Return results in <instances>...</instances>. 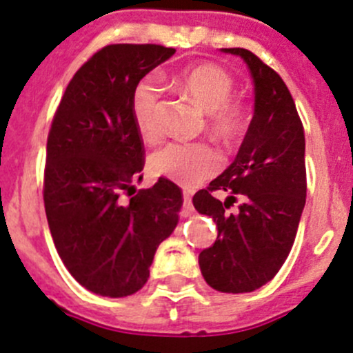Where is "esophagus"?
I'll return each mask as SVG.
<instances>
[{"mask_svg":"<svg viewBox=\"0 0 353 353\" xmlns=\"http://www.w3.org/2000/svg\"><path fill=\"white\" fill-rule=\"evenodd\" d=\"M183 211H185V214H190V212L194 211V205H192V197L188 192H185L183 194Z\"/></svg>","mask_w":353,"mask_h":353,"instance_id":"1","label":"esophagus"}]
</instances>
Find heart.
Returning <instances> with one entry per match:
<instances>
[{"label":"heart","instance_id":"b5f03b06","mask_svg":"<svg viewBox=\"0 0 353 353\" xmlns=\"http://www.w3.org/2000/svg\"><path fill=\"white\" fill-rule=\"evenodd\" d=\"M178 85L201 111L209 114V125L223 139H233L245 125V106L232 101L233 79L216 65H199L178 77ZM163 87L152 75L135 83L130 110L135 127L145 142L159 137V101ZM219 156L208 144L168 142L149 158L154 175L168 176L183 187H195L219 170Z\"/></svg>","mask_w":353,"mask_h":353}]
</instances>
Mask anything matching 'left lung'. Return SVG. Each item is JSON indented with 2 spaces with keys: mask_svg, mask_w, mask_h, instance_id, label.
Here are the masks:
<instances>
[{
  "mask_svg": "<svg viewBox=\"0 0 353 353\" xmlns=\"http://www.w3.org/2000/svg\"><path fill=\"white\" fill-rule=\"evenodd\" d=\"M245 61L254 83V114L236 158L192 202L218 226L214 245L199 254L205 283L223 294L266 285L290 254L305 205V137L281 77L249 50H221ZM223 190L225 203L212 195ZM239 196V212L225 209Z\"/></svg>",
  "mask_w": 353,
  "mask_h": 353,
  "instance_id": "8db88e82",
  "label": "left lung"
}]
</instances>
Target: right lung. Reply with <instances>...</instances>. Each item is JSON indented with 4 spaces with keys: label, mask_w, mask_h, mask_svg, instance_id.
I'll list each match as a JSON object with an SVG mask.
<instances>
[{
    "label": "right lung",
    "mask_w": 353,
    "mask_h": 353,
    "mask_svg": "<svg viewBox=\"0 0 353 353\" xmlns=\"http://www.w3.org/2000/svg\"><path fill=\"white\" fill-rule=\"evenodd\" d=\"M175 54L158 44H111L73 75L46 148L44 208L59 257L89 292L141 290L156 249L178 225L181 192L159 178L125 201L144 168L130 97L135 83Z\"/></svg>",
    "instance_id": "add662e5"
}]
</instances>
